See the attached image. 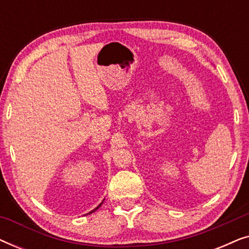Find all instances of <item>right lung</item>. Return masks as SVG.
<instances>
[{
    "instance_id": "right-lung-1",
    "label": "right lung",
    "mask_w": 249,
    "mask_h": 249,
    "mask_svg": "<svg viewBox=\"0 0 249 249\" xmlns=\"http://www.w3.org/2000/svg\"><path fill=\"white\" fill-rule=\"evenodd\" d=\"M102 204H103V202H102V203H101V204H100V205H98V206H97V207H96V209H94V210H93V211H90V212H89V213H88V214H90V213H93V212H95V211H96V210H97V209H98V207H101V205H102Z\"/></svg>"
}]
</instances>
